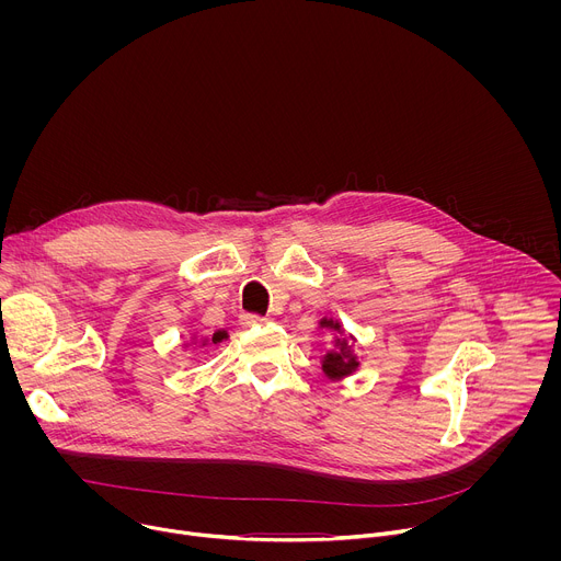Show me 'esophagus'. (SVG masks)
<instances>
[{"instance_id": "esophagus-1", "label": "esophagus", "mask_w": 561, "mask_h": 561, "mask_svg": "<svg viewBox=\"0 0 561 561\" xmlns=\"http://www.w3.org/2000/svg\"><path fill=\"white\" fill-rule=\"evenodd\" d=\"M242 324L244 327H264V324H268V319L260 317V314H242Z\"/></svg>"}]
</instances>
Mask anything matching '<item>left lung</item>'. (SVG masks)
Masks as SVG:
<instances>
[{
    "mask_svg": "<svg viewBox=\"0 0 561 561\" xmlns=\"http://www.w3.org/2000/svg\"><path fill=\"white\" fill-rule=\"evenodd\" d=\"M319 327L337 333V337H333V340H335L333 351H329V353L322 357V370H324V375H327L329 379H333V381L353 375V373L359 368V357H357L355 351H353V337H351V335H344L342 324L337 322V319H333V317H324L322 322H319Z\"/></svg>",
    "mask_w": 561,
    "mask_h": 561,
    "instance_id": "left-lung-1",
    "label": "left lung"
}]
</instances>
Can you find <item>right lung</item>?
Masks as SVG:
<instances>
[{"instance_id":"1","label":"right lung","mask_w":561,"mask_h":561,"mask_svg":"<svg viewBox=\"0 0 561 561\" xmlns=\"http://www.w3.org/2000/svg\"><path fill=\"white\" fill-rule=\"evenodd\" d=\"M197 337L193 335V342H195ZM224 340H228V331H215L213 335H208V337H202V346H215V344H221Z\"/></svg>"}]
</instances>
